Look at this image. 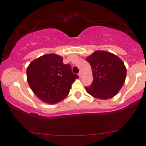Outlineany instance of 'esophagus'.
I'll list each match as a JSON object with an SVG mask.
<instances>
[{
  "instance_id": "1",
  "label": "esophagus",
  "mask_w": 146,
  "mask_h": 146,
  "mask_svg": "<svg viewBox=\"0 0 146 146\" xmlns=\"http://www.w3.org/2000/svg\"><path fill=\"white\" fill-rule=\"evenodd\" d=\"M78 75H79V78H81V72H79V73H78Z\"/></svg>"
}]
</instances>
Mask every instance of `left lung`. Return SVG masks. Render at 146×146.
<instances>
[{
	"label": "left lung",
	"mask_w": 146,
	"mask_h": 146,
	"mask_svg": "<svg viewBox=\"0 0 146 146\" xmlns=\"http://www.w3.org/2000/svg\"><path fill=\"white\" fill-rule=\"evenodd\" d=\"M91 65L93 82L85 87L94 98L108 100L115 96L124 84L126 67L117 56L104 50H96L86 58Z\"/></svg>",
	"instance_id": "8db88e82"
}]
</instances>
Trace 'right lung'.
Returning <instances> with one entry per match:
<instances>
[{"label": "right lung", "instance_id": "right-lung-1", "mask_svg": "<svg viewBox=\"0 0 146 146\" xmlns=\"http://www.w3.org/2000/svg\"><path fill=\"white\" fill-rule=\"evenodd\" d=\"M27 76L33 92L48 104L63 100L72 83L79 78L72 73L71 65L63 64V58L56 54L44 55L33 61L27 67Z\"/></svg>", "mask_w": 146, "mask_h": 146}]
</instances>
